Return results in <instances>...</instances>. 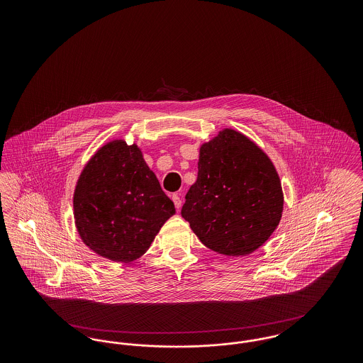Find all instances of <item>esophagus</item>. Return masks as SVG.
I'll return each instance as SVG.
<instances>
[{
    "instance_id": "obj_1",
    "label": "esophagus",
    "mask_w": 363,
    "mask_h": 363,
    "mask_svg": "<svg viewBox=\"0 0 363 363\" xmlns=\"http://www.w3.org/2000/svg\"><path fill=\"white\" fill-rule=\"evenodd\" d=\"M173 201L174 204H175V208L179 211L181 207H182V200H181V197H179V194H178V193L173 194Z\"/></svg>"
}]
</instances>
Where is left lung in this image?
Returning <instances> with one entry per match:
<instances>
[{
	"label": "left lung",
	"mask_w": 363,
	"mask_h": 363,
	"mask_svg": "<svg viewBox=\"0 0 363 363\" xmlns=\"http://www.w3.org/2000/svg\"><path fill=\"white\" fill-rule=\"evenodd\" d=\"M181 215L207 247L247 256L277 230L283 190L277 169L259 145L225 128L200 147L199 174Z\"/></svg>",
	"instance_id": "left-lung-1"
}]
</instances>
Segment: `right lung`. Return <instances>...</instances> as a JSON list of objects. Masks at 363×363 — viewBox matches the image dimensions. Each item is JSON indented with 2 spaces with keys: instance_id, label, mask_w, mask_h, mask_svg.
<instances>
[{
  "instance_id": "right-lung-1",
  "label": "right lung",
  "mask_w": 363,
  "mask_h": 363,
  "mask_svg": "<svg viewBox=\"0 0 363 363\" xmlns=\"http://www.w3.org/2000/svg\"><path fill=\"white\" fill-rule=\"evenodd\" d=\"M175 213L136 144L116 138L86 162L73 194L80 238L114 262L140 259Z\"/></svg>"
}]
</instances>
